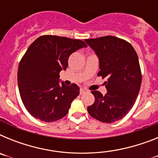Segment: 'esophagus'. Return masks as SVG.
<instances>
[{"label":"esophagus","instance_id":"esophagus-1","mask_svg":"<svg viewBox=\"0 0 158 158\" xmlns=\"http://www.w3.org/2000/svg\"><path fill=\"white\" fill-rule=\"evenodd\" d=\"M87 90L85 89H80V94H84V93H87Z\"/></svg>","mask_w":158,"mask_h":158}]
</instances>
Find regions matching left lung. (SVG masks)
I'll return each mask as SVG.
<instances>
[{
	"mask_svg": "<svg viewBox=\"0 0 158 158\" xmlns=\"http://www.w3.org/2000/svg\"><path fill=\"white\" fill-rule=\"evenodd\" d=\"M85 42L100 59L98 76L107 78V94L92 91L95 102L88 107V112L102 123H115L131 111L139 95L142 83L139 58L131 43L120 38L102 36Z\"/></svg>",
	"mask_w": 158,
	"mask_h": 158,
	"instance_id": "left-lung-1",
	"label": "left lung"
}]
</instances>
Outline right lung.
I'll return each instance as SVG.
<instances>
[{
  "instance_id": "add662e5",
  "label": "right lung",
  "mask_w": 158,
  "mask_h": 158,
  "mask_svg": "<svg viewBox=\"0 0 158 158\" xmlns=\"http://www.w3.org/2000/svg\"><path fill=\"white\" fill-rule=\"evenodd\" d=\"M85 47L82 40L51 35L31 44L19 62L17 81L22 102L34 118L54 122L69 112L80 89L76 84L60 85V71L67 68L71 54Z\"/></svg>"
}]
</instances>
